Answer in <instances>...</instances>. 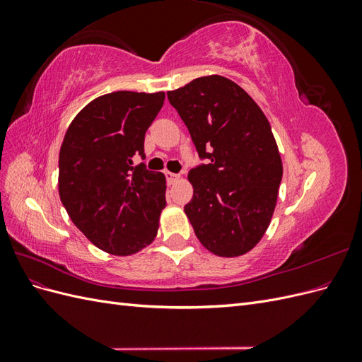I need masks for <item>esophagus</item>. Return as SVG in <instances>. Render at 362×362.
<instances>
[{
    "label": "esophagus",
    "instance_id": "1",
    "mask_svg": "<svg viewBox=\"0 0 362 362\" xmlns=\"http://www.w3.org/2000/svg\"><path fill=\"white\" fill-rule=\"evenodd\" d=\"M166 178H168L169 184H173L175 181L180 180V175L178 173H172V172H166Z\"/></svg>",
    "mask_w": 362,
    "mask_h": 362
}]
</instances>
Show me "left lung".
I'll return each mask as SVG.
<instances>
[{
    "mask_svg": "<svg viewBox=\"0 0 362 362\" xmlns=\"http://www.w3.org/2000/svg\"><path fill=\"white\" fill-rule=\"evenodd\" d=\"M202 161L189 172L184 211L199 242L238 257L264 235L275 211L282 161L267 117L234 81L202 76L168 92Z\"/></svg>",
    "mask_w": 362,
    "mask_h": 362,
    "instance_id": "1",
    "label": "left lung"
}]
</instances>
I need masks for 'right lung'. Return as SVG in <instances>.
Returning a JSON list of instances; mask_svg holds the SVG:
<instances>
[{
	"label": "right lung",
	"mask_w": 362,
	"mask_h": 362,
	"mask_svg": "<svg viewBox=\"0 0 362 362\" xmlns=\"http://www.w3.org/2000/svg\"><path fill=\"white\" fill-rule=\"evenodd\" d=\"M164 92H113L87 104L71 122L59 156V193L75 226L108 254L149 245L166 206L160 172L145 160V134Z\"/></svg>",
	"instance_id": "add662e5"
}]
</instances>
